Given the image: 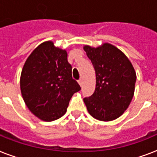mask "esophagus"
I'll return each instance as SVG.
<instances>
[{
	"label": "esophagus",
	"instance_id": "1",
	"mask_svg": "<svg viewBox=\"0 0 157 157\" xmlns=\"http://www.w3.org/2000/svg\"><path fill=\"white\" fill-rule=\"evenodd\" d=\"M78 84H79L80 86H82V80L79 79V80H78Z\"/></svg>",
	"mask_w": 157,
	"mask_h": 157
}]
</instances>
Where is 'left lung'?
Listing matches in <instances>:
<instances>
[{"label": "left lung", "mask_w": 157, "mask_h": 157, "mask_svg": "<svg viewBox=\"0 0 157 157\" xmlns=\"http://www.w3.org/2000/svg\"><path fill=\"white\" fill-rule=\"evenodd\" d=\"M95 71V90L84 98L86 109L93 118L111 121L124 114L135 92L136 74L128 57L110 43L94 48L84 46Z\"/></svg>", "instance_id": "8db88e82"}]
</instances>
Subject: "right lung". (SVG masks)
Masks as SVG:
<instances>
[{"label":"right lung","mask_w":157,"mask_h":157,"mask_svg":"<svg viewBox=\"0 0 157 157\" xmlns=\"http://www.w3.org/2000/svg\"><path fill=\"white\" fill-rule=\"evenodd\" d=\"M71 71L67 50L52 41L33 50L21 71L20 86L25 103L35 116L50 122L67 112L72 95L81 89Z\"/></svg>","instance_id":"obj_1"}]
</instances>
